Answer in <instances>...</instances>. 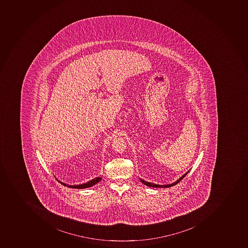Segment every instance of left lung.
Returning <instances> with one entry per match:
<instances>
[{
  "label": "left lung",
  "instance_id": "obj_1",
  "mask_svg": "<svg viewBox=\"0 0 248 248\" xmlns=\"http://www.w3.org/2000/svg\"><path fill=\"white\" fill-rule=\"evenodd\" d=\"M189 171H187V173H185V174L182 176V177H180L179 179L177 180V181H175L174 183L170 184V185H164V186H160V185H156V184L151 183V182H148V181H144V180L140 179V181H141L142 183L145 185V186H148V187H171V186H175V185H177V183H179L180 181L181 180L183 179L184 177H186V175L187 174Z\"/></svg>",
  "mask_w": 248,
  "mask_h": 248
}]
</instances>
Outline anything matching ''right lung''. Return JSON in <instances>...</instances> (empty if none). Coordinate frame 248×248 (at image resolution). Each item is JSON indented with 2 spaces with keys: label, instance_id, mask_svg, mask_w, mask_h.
Segmentation results:
<instances>
[{
  "label": "right lung",
  "instance_id": "obj_1",
  "mask_svg": "<svg viewBox=\"0 0 248 248\" xmlns=\"http://www.w3.org/2000/svg\"><path fill=\"white\" fill-rule=\"evenodd\" d=\"M102 179V177H97L94 179L91 180V181H88L86 183L81 184V185H78V186H69L67 184L62 183L61 181H60V183L62 184L63 186H67L68 187H71V188H78V189H81V188H86V187H92L94 185H96L98 182H100Z\"/></svg>",
  "mask_w": 248,
  "mask_h": 248
}]
</instances>
